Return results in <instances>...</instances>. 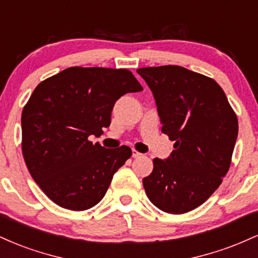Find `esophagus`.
Listing matches in <instances>:
<instances>
[{"label": "esophagus", "mask_w": 258, "mask_h": 258, "mask_svg": "<svg viewBox=\"0 0 258 258\" xmlns=\"http://www.w3.org/2000/svg\"><path fill=\"white\" fill-rule=\"evenodd\" d=\"M141 156H142V154H141V153H138L137 150H135V149L132 150V158L138 159V158H141Z\"/></svg>", "instance_id": "esophagus-1"}]
</instances>
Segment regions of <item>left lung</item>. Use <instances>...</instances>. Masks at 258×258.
I'll return each mask as SVG.
<instances>
[{
  "label": "left lung",
  "mask_w": 258,
  "mask_h": 258,
  "mask_svg": "<svg viewBox=\"0 0 258 258\" xmlns=\"http://www.w3.org/2000/svg\"><path fill=\"white\" fill-rule=\"evenodd\" d=\"M137 73L153 92L161 131L174 142L167 159L153 160L144 189L158 209L185 214L205 203L229 170L238 119L221 86L205 75L178 65Z\"/></svg>",
  "instance_id": "obj_1"
}]
</instances>
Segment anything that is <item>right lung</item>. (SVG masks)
I'll list each match as a JSON object with an SVG mask.
<instances>
[{
    "instance_id": "1",
    "label": "right lung",
    "mask_w": 258,
    "mask_h": 258,
    "mask_svg": "<svg viewBox=\"0 0 258 258\" xmlns=\"http://www.w3.org/2000/svg\"><path fill=\"white\" fill-rule=\"evenodd\" d=\"M141 91L130 70L108 68H68L37 85L22 112V149L31 177L53 203L84 211L103 199L132 150L105 149L88 137L110 126L120 97Z\"/></svg>"
}]
</instances>
